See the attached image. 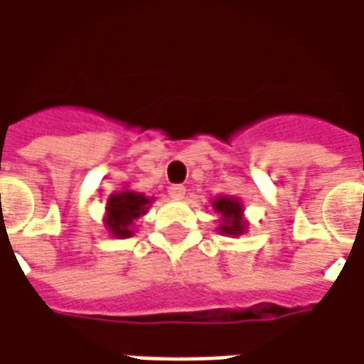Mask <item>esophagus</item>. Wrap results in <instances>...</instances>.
I'll return each mask as SVG.
<instances>
[{"instance_id":"obj_1","label":"esophagus","mask_w":364,"mask_h":364,"mask_svg":"<svg viewBox=\"0 0 364 364\" xmlns=\"http://www.w3.org/2000/svg\"><path fill=\"white\" fill-rule=\"evenodd\" d=\"M167 193H169L171 199H183V197H185V187H183V185H171V187L167 189Z\"/></svg>"}]
</instances>
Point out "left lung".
Wrapping results in <instances>:
<instances>
[{"label":"left lung","mask_w":364,"mask_h":364,"mask_svg":"<svg viewBox=\"0 0 364 364\" xmlns=\"http://www.w3.org/2000/svg\"><path fill=\"white\" fill-rule=\"evenodd\" d=\"M215 208H217V213L223 215L220 230H223L225 235H242V207H240L238 200L230 199V197H218V199L215 200Z\"/></svg>","instance_id":"obj_1"}]
</instances>
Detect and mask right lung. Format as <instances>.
<instances>
[{"mask_svg": "<svg viewBox=\"0 0 364 364\" xmlns=\"http://www.w3.org/2000/svg\"><path fill=\"white\" fill-rule=\"evenodd\" d=\"M149 199L141 193L122 191L112 195L108 200V215H106V226L110 228L114 236H132L134 235V220L146 213Z\"/></svg>", "mask_w": 364, "mask_h": 364, "instance_id": "right-lung-1", "label": "right lung"}]
</instances>
